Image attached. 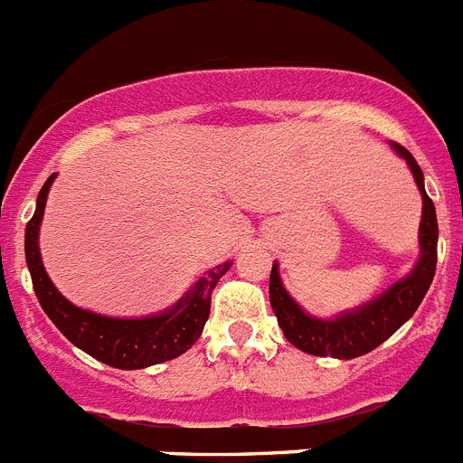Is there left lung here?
<instances>
[{
    "label": "left lung",
    "mask_w": 463,
    "mask_h": 463,
    "mask_svg": "<svg viewBox=\"0 0 463 463\" xmlns=\"http://www.w3.org/2000/svg\"><path fill=\"white\" fill-rule=\"evenodd\" d=\"M391 147L401 159H405L421 194L420 260L408 276L398 279L393 286L379 292L377 298L363 302L355 309L342 311L333 318H321V316L304 311L286 290L279 274V262H274L269 276L271 309H274L288 342L304 354L330 355L339 361H351V358L370 354L396 333L402 323L412 318L424 295L429 292L438 260L436 205L426 194L424 173L412 154L393 142H391Z\"/></svg>",
    "instance_id": "obj_1"
}]
</instances>
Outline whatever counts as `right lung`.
<instances>
[{"instance_id": "1", "label": "right lung", "mask_w": 463, "mask_h": 463, "mask_svg": "<svg viewBox=\"0 0 463 463\" xmlns=\"http://www.w3.org/2000/svg\"><path fill=\"white\" fill-rule=\"evenodd\" d=\"M53 180L55 173L43 183L33 220L25 227L27 269L33 276L34 295L42 304L43 314L49 316L53 326L74 346L93 355L96 361L118 370H142L183 355L203 333L211 314V292L217 280L227 274L232 262L217 264L201 274L183 298L159 314L140 316V318H114V316L81 309L58 292L43 269L42 252H39V227Z\"/></svg>"}]
</instances>
